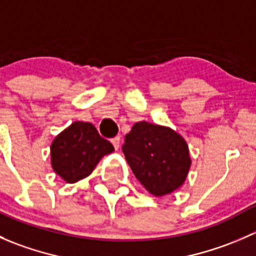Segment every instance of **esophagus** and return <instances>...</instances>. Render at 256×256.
<instances>
[{
    "instance_id": "obj_1",
    "label": "esophagus",
    "mask_w": 256,
    "mask_h": 256,
    "mask_svg": "<svg viewBox=\"0 0 256 256\" xmlns=\"http://www.w3.org/2000/svg\"><path fill=\"white\" fill-rule=\"evenodd\" d=\"M112 142L114 147H115V150H118V147H120V136H116L115 138H112Z\"/></svg>"
}]
</instances>
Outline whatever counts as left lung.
Wrapping results in <instances>:
<instances>
[{"label":"left lung","mask_w":256,"mask_h":256,"mask_svg":"<svg viewBox=\"0 0 256 256\" xmlns=\"http://www.w3.org/2000/svg\"><path fill=\"white\" fill-rule=\"evenodd\" d=\"M122 151L138 182L156 197L177 190L192 164L188 144L180 134L147 121L132 126Z\"/></svg>","instance_id":"8db88e82"}]
</instances>
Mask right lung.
Listing matches in <instances>:
<instances>
[{
	"instance_id": "add662e5",
	"label": "right lung",
	"mask_w": 256,
	"mask_h": 256,
	"mask_svg": "<svg viewBox=\"0 0 256 256\" xmlns=\"http://www.w3.org/2000/svg\"><path fill=\"white\" fill-rule=\"evenodd\" d=\"M114 146L102 138L90 122L76 121L56 136L50 144L53 171L66 183L88 177Z\"/></svg>"
}]
</instances>
